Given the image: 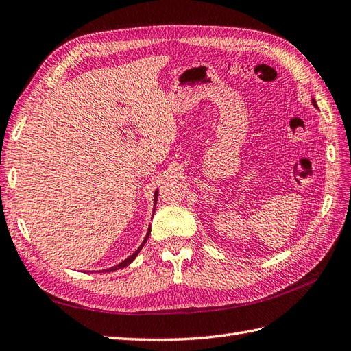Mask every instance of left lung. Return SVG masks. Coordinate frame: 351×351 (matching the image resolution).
I'll return each instance as SVG.
<instances>
[{"label":"left lung","mask_w":351,"mask_h":351,"mask_svg":"<svg viewBox=\"0 0 351 351\" xmlns=\"http://www.w3.org/2000/svg\"><path fill=\"white\" fill-rule=\"evenodd\" d=\"M312 102H313V105H315V107H316V102H315V99H313V101H312Z\"/></svg>","instance_id":"obj_1"}]
</instances>
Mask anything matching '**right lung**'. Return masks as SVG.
Here are the masks:
<instances>
[{
	"label": "right lung",
	"instance_id": "1",
	"mask_svg": "<svg viewBox=\"0 0 351 351\" xmlns=\"http://www.w3.org/2000/svg\"><path fill=\"white\" fill-rule=\"evenodd\" d=\"M158 192H155V204H156V195ZM149 234H151V228H149V231H147V234H146V237H145V240H143V243H142V246L139 247V249H137L133 254H132V256H129V258H127L125 261H123L121 263H119V265H115V267H112V268H110V269H104V271H107V272H111V271H117V269H121V268H124V267H127V265H129V263H132L133 261H134V258L137 256V253H139L141 250H142V247L145 246V243H146V240H147V237H149Z\"/></svg>",
	"mask_w": 351,
	"mask_h": 351
}]
</instances>
